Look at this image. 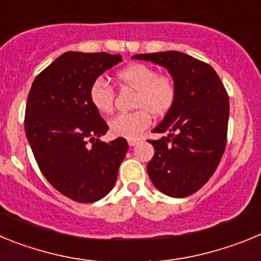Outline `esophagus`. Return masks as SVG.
I'll use <instances>...</instances> for the list:
<instances>
[{"mask_svg":"<svg viewBox=\"0 0 261 261\" xmlns=\"http://www.w3.org/2000/svg\"><path fill=\"white\" fill-rule=\"evenodd\" d=\"M140 142V140H128V144L129 146H136V145Z\"/></svg>","mask_w":261,"mask_h":261,"instance_id":"obj_1","label":"esophagus"}]
</instances>
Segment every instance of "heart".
<instances>
[{"instance_id": "heart-1", "label": "heart", "mask_w": 261, "mask_h": 261, "mask_svg": "<svg viewBox=\"0 0 261 261\" xmlns=\"http://www.w3.org/2000/svg\"><path fill=\"white\" fill-rule=\"evenodd\" d=\"M119 84L137 91L133 107L138 110L119 114L110 121L111 132L119 137L136 140L151 124V114L156 117L167 115L174 107L177 87L174 78L159 74L154 66L132 64L116 73ZM89 98L99 114L108 115L114 110L115 91L103 78H96L89 90Z\"/></svg>"}]
</instances>
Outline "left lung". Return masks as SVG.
Returning a JSON list of instances; mask_svg holds the SVG:
<instances>
[{
  "label": "left lung",
  "instance_id": "left-lung-1",
  "mask_svg": "<svg viewBox=\"0 0 261 261\" xmlns=\"http://www.w3.org/2000/svg\"><path fill=\"white\" fill-rule=\"evenodd\" d=\"M133 59L165 66L176 82V102L153 130L167 137L149 140L154 156L147 172L156 190L187 197L197 192L220 165L227 140L229 95L209 64L186 53H141Z\"/></svg>",
  "mask_w": 261,
  "mask_h": 261
}]
</instances>
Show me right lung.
Segmentation results:
<instances>
[{
  "label": "right lung",
  "mask_w": 261,
  "mask_h": 261,
  "mask_svg": "<svg viewBox=\"0 0 261 261\" xmlns=\"http://www.w3.org/2000/svg\"><path fill=\"white\" fill-rule=\"evenodd\" d=\"M121 61L106 52H66L35 78L24 129L41 174L77 202L103 199L116 183L125 138L100 141L108 125L89 98L91 84Z\"/></svg>",
  "instance_id": "obj_1"
}]
</instances>
